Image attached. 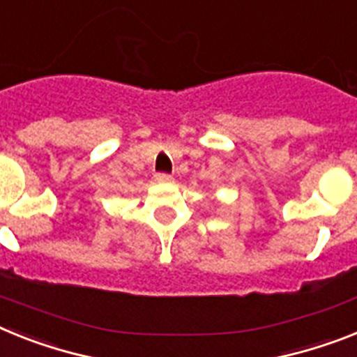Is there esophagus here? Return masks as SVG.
<instances>
[{
  "label": "esophagus",
  "mask_w": 357,
  "mask_h": 357,
  "mask_svg": "<svg viewBox=\"0 0 357 357\" xmlns=\"http://www.w3.org/2000/svg\"><path fill=\"white\" fill-rule=\"evenodd\" d=\"M154 178L158 183H169V181H172V176H170V174H165V172H158Z\"/></svg>",
  "instance_id": "1"
}]
</instances>
